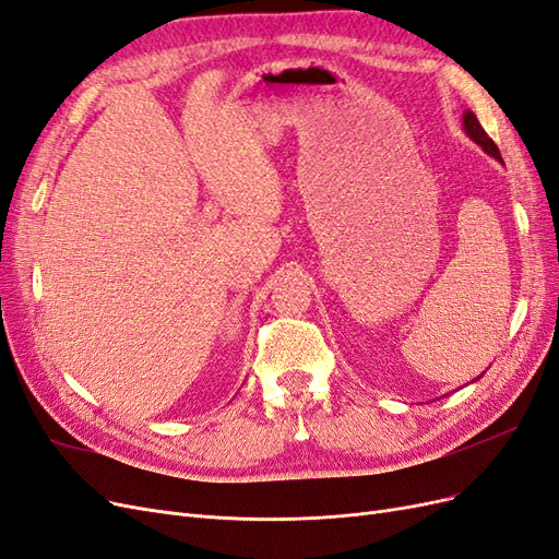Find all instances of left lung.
Wrapping results in <instances>:
<instances>
[{"mask_svg":"<svg viewBox=\"0 0 559 559\" xmlns=\"http://www.w3.org/2000/svg\"><path fill=\"white\" fill-rule=\"evenodd\" d=\"M462 128H464V132L468 134V138L485 151V154H489L492 158H497L499 163H503L497 144L487 138V132L483 130V126H480V121L476 118V114L466 109V111H464V118H462Z\"/></svg>","mask_w":559,"mask_h":559,"instance_id":"1","label":"left lung"}]
</instances>
